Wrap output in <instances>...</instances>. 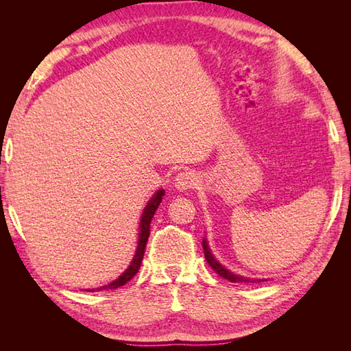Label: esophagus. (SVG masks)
I'll return each mask as SVG.
<instances>
[{
    "label": "esophagus",
    "mask_w": 351,
    "mask_h": 351,
    "mask_svg": "<svg viewBox=\"0 0 351 351\" xmlns=\"http://www.w3.org/2000/svg\"><path fill=\"white\" fill-rule=\"evenodd\" d=\"M196 184H197V178L195 173H193V171L184 170V171H181V173H178L175 178V187L178 190H182V191L191 190L196 187Z\"/></svg>",
    "instance_id": "obj_1"
}]
</instances>
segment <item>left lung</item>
I'll return each mask as SVG.
<instances>
[{
	"instance_id": "obj_1",
	"label": "left lung",
	"mask_w": 351,
	"mask_h": 351,
	"mask_svg": "<svg viewBox=\"0 0 351 351\" xmlns=\"http://www.w3.org/2000/svg\"><path fill=\"white\" fill-rule=\"evenodd\" d=\"M202 245H204V253H205L206 263L213 267V270H214L215 273H217L219 276H221V278H225V279H228V280H230V282H250V279L243 278V276H238V274L230 273V271L226 270V268L223 267L221 264H219L217 259H215V258L213 256V253H211L210 247H208V244H206L205 240H204ZM252 282H255V280H252ZM258 282H261V279H258Z\"/></svg>"
}]
</instances>
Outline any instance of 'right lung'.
<instances>
[{"label":"right lung","instance_id":"right-lung-1","mask_svg":"<svg viewBox=\"0 0 351 351\" xmlns=\"http://www.w3.org/2000/svg\"><path fill=\"white\" fill-rule=\"evenodd\" d=\"M162 196H164V190H158L155 193V196L149 200L146 208H145L143 215H141V220H140V234H138L137 250H136V255H134V258L131 261L130 267L121 274V278H117L114 282H111V283H108V285L101 287L98 289H116L119 287L125 285V283H128L134 278V276L137 274L140 264H141V259H143V255H145V247H146L149 234H151V221H152L156 208H158L161 204Z\"/></svg>","mask_w":351,"mask_h":351}]
</instances>
